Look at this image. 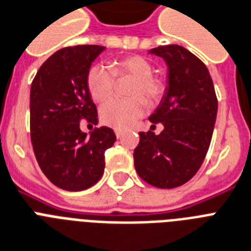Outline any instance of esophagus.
<instances>
[{"mask_svg":"<svg viewBox=\"0 0 251 251\" xmlns=\"http://www.w3.org/2000/svg\"><path fill=\"white\" fill-rule=\"evenodd\" d=\"M115 134H116V136H117V138H121L122 135H124V131H122V130H120V129H116L115 130Z\"/></svg>","mask_w":251,"mask_h":251,"instance_id":"obj_1","label":"esophagus"}]
</instances>
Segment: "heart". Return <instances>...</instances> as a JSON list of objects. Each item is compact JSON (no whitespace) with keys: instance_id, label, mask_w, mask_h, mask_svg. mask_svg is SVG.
Wrapping results in <instances>:
<instances>
[{"instance_id":"1","label":"heart","mask_w":251,"mask_h":251,"mask_svg":"<svg viewBox=\"0 0 251 251\" xmlns=\"http://www.w3.org/2000/svg\"><path fill=\"white\" fill-rule=\"evenodd\" d=\"M153 66L140 55H129L113 63V72L107 67L93 66L86 77L87 90L95 101H105L115 91L116 77L129 76L134 78L129 99H112L100 108V120L115 129H127L144 115L148 104H154L165 91V83L153 76ZM144 97L146 99H143Z\"/></svg>"}]
</instances>
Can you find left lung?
Instances as JSON below:
<instances>
[{
	"label": "left lung",
	"instance_id": "1",
	"mask_svg": "<svg viewBox=\"0 0 251 251\" xmlns=\"http://www.w3.org/2000/svg\"><path fill=\"white\" fill-rule=\"evenodd\" d=\"M150 52L168 64V86L150 116L164 130L158 135L139 132L134 165L148 184L175 188L193 178L205 160L217 120V95L206 66L187 49L166 45Z\"/></svg>",
	"mask_w": 251,
	"mask_h": 251
}]
</instances>
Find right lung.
I'll list each match as a JSON object with an SVG mask.
<instances>
[{"mask_svg":"<svg viewBox=\"0 0 251 251\" xmlns=\"http://www.w3.org/2000/svg\"><path fill=\"white\" fill-rule=\"evenodd\" d=\"M99 45H77L58 50L40 67L30 85V140L41 170L52 184L83 191L104 173V152L116 135L107 126L90 136L79 121L97 125V107L87 90L91 63L104 51Z\"/></svg>","mask_w":251,"mask_h":251,"instance_id":"add662e5","label":"right lung"}]
</instances>
